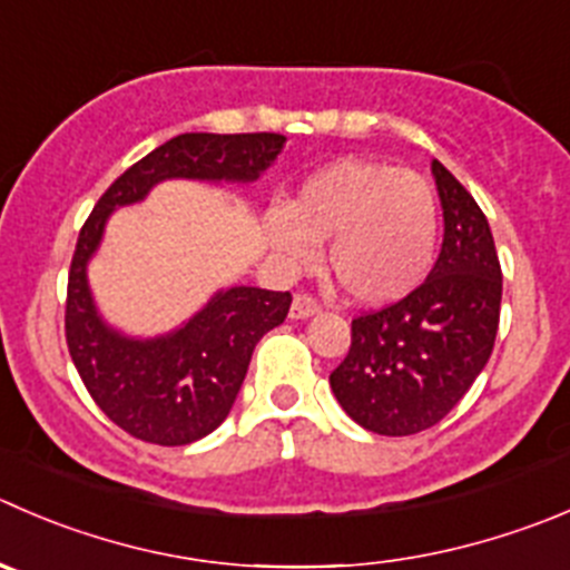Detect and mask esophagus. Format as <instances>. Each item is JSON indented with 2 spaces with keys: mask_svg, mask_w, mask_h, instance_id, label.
<instances>
[{
  "mask_svg": "<svg viewBox=\"0 0 570 570\" xmlns=\"http://www.w3.org/2000/svg\"><path fill=\"white\" fill-rule=\"evenodd\" d=\"M320 312V301L314 295H308V292H297L295 301H292V308H289V317L295 320H306L312 317V314Z\"/></svg>",
  "mask_w": 570,
  "mask_h": 570,
  "instance_id": "1",
  "label": "esophagus"
}]
</instances>
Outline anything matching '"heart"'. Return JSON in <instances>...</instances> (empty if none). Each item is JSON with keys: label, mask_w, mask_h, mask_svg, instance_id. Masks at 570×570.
Masks as SVG:
<instances>
[{"label": "heart", "mask_w": 570, "mask_h": 570, "mask_svg": "<svg viewBox=\"0 0 570 570\" xmlns=\"http://www.w3.org/2000/svg\"><path fill=\"white\" fill-rule=\"evenodd\" d=\"M289 262H312L328 239V269L347 297L384 306L423 284L438 250V197L412 169L342 158L308 175L289 206L267 214Z\"/></svg>", "instance_id": "b5f03b06"}]
</instances>
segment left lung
<instances>
[{
	"instance_id": "1",
	"label": "left lung",
	"mask_w": 570,
	"mask_h": 570,
	"mask_svg": "<svg viewBox=\"0 0 570 570\" xmlns=\"http://www.w3.org/2000/svg\"><path fill=\"white\" fill-rule=\"evenodd\" d=\"M443 250L429 278L397 303L351 323V351L331 373L340 406L367 432L432 429L488 364L501 314V264L484 212L440 161Z\"/></svg>"
}]
</instances>
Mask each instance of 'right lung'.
I'll use <instances>...</instances> for the list:
<instances>
[{"instance_id":"obj_1","label":"right lung","mask_w":570,"mask_h":570,"mask_svg":"<svg viewBox=\"0 0 570 570\" xmlns=\"http://www.w3.org/2000/svg\"><path fill=\"white\" fill-rule=\"evenodd\" d=\"M286 138L281 132H184L119 175L77 236L66 289V345L88 395L119 429L153 445H189L228 417L253 347L289 312V292L230 286L184 328L127 340L99 320L86 264L116 206L138 203L167 178L256 180Z\"/></svg>"}]
</instances>
